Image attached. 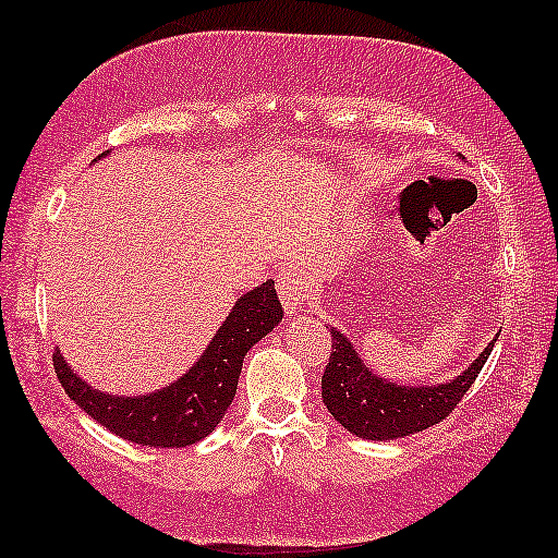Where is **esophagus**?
<instances>
[{
	"instance_id": "1",
	"label": "esophagus",
	"mask_w": 558,
	"mask_h": 558,
	"mask_svg": "<svg viewBox=\"0 0 558 558\" xmlns=\"http://www.w3.org/2000/svg\"><path fill=\"white\" fill-rule=\"evenodd\" d=\"M277 289H279V296H281V305L289 315L292 313H300L302 305H305V296H307V277L302 274V269H296V266H287V269H281L277 274Z\"/></svg>"
}]
</instances>
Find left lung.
Returning <instances> with one entry per match:
<instances>
[{
    "label": "left lung",
    "mask_w": 558,
    "mask_h": 558,
    "mask_svg": "<svg viewBox=\"0 0 558 558\" xmlns=\"http://www.w3.org/2000/svg\"><path fill=\"white\" fill-rule=\"evenodd\" d=\"M330 332L332 353L323 372V402L345 430L366 440L404 438L444 423L474 385L497 341L495 338L464 374L444 385L402 387L376 376L341 330L330 328Z\"/></svg>",
    "instance_id": "1"
}]
</instances>
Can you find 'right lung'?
<instances>
[{
    "mask_svg": "<svg viewBox=\"0 0 558 558\" xmlns=\"http://www.w3.org/2000/svg\"><path fill=\"white\" fill-rule=\"evenodd\" d=\"M281 315L284 310L271 279L245 292L197 364L182 379L150 395L118 397L92 389L71 372L58 349L53 353L56 376L71 400L114 436L137 446L184 448L217 428L235 397L243 356L279 325Z\"/></svg>",
    "mask_w": 558,
    "mask_h": 558,
    "instance_id": "obj_1",
    "label": "right lung"
}]
</instances>
